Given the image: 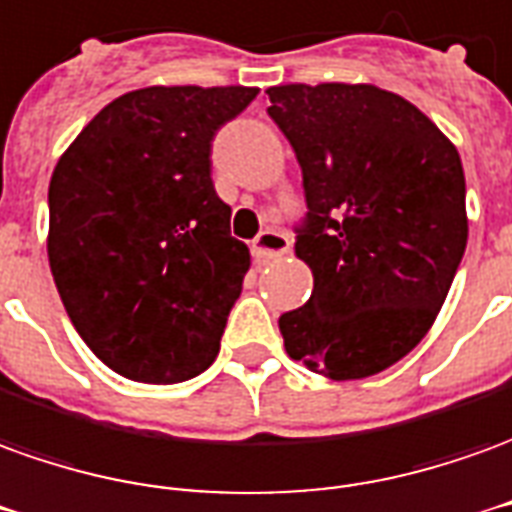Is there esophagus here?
I'll return each mask as SVG.
<instances>
[{"mask_svg": "<svg viewBox=\"0 0 512 512\" xmlns=\"http://www.w3.org/2000/svg\"><path fill=\"white\" fill-rule=\"evenodd\" d=\"M288 249H291V238H288V232L282 230H263L255 241H252V255H255L257 260L285 255Z\"/></svg>", "mask_w": 512, "mask_h": 512, "instance_id": "obj_1", "label": "esophagus"}]
</instances>
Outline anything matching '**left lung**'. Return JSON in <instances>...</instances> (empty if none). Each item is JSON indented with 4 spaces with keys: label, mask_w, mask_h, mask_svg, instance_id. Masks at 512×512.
<instances>
[{
    "label": "left lung",
    "mask_w": 512,
    "mask_h": 512,
    "mask_svg": "<svg viewBox=\"0 0 512 512\" xmlns=\"http://www.w3.org/2000/svg\"><path fill=\"white\" fill-rule=\"evenodd\" d=\"M268 116L296 152L307 305L280 316L285 352L330 380L380 374L418 346L468 241L455 144L377 85H274Z\"/></svg>",
    "instance_id": "8db88e82"
}]
</instances>
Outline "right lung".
I'll list each match as a JSON object with an SVG mask.
<instances>
[{"label": "right lung", "instance_id": "right-lung-1", "mask_svg": "<svg viewBox=\"0 0 512 512\" xmlns=\"http://www.w3.org/2000/svg\"><path fill=\"white\" fill-rule=\"evenodd\" d=\"M257 88L152 85L102 107L49 182V266L107 368L174 385L219 355L249 249L210 177L216 132Z\"/></svg>", "mask_w": 512, "mask_h": 512}]
</instances>
